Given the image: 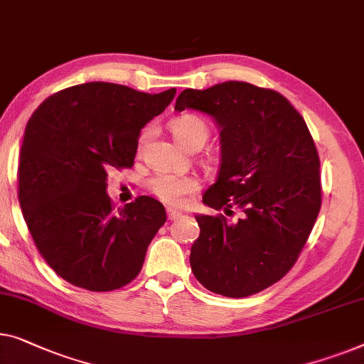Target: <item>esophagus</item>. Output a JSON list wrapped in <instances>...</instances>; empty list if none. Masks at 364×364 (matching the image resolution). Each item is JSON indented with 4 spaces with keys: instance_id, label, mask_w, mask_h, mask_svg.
Here are the masks:
<instances>
[{
    "instance_id": "34e87169",
    "label": "esophagus",
    "mask_w": 364,
    "mask_h": 364,
    "mask_svg": "<svg viewBox=\"0 0 364 364\" xmlns=\"http://www.w3.org/2000/svg\"><path fill=\"white\" fill-rule=\"evenodd\" d=\"M181 212L178 210H173V208H167V218L169 220H177L178 217H181Z\"/></svg>"
}]
</instances>
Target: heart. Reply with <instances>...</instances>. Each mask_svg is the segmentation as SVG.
<instances>
[{
	"label": "heart",
	"instance_id": "1",
	"mask_svg": "<svg viewBox=\"0 0 364 364\" xmlns=\"http://www.w3.org/2000/svg\"><path fill=\"white\" fill-rule=\"evenodd\" d=\"M171 131L176 136V139L187 149H193V147L205 144L208 139V126L205 121L197 117V114H181V117L173 118L171 121ZM151 136V128H146L141 131L138 139V151H141L147 143ZM200 183L193 176H177V173H156L154 177L149 178L147 182V188L159 198L161 202L172 207H178L186 202L188 195L197 192Z\"/></svg>",
	"mask_w": 364,
	"mask_h": 364
}]
</instances>
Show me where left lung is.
Wrapping results in <instances>:
<instances>
[{
	"mask_svg": "<svg viewBox=\"0 0 364 364\" xmlns=\"http://www.w3.org/2000/svg\"><path fill=\"white\" fill-rule=\"evenodd\" d=\"M186 108L220 128L221 164L203 203L243 213L236 223L195 217L192 272L220 296H252L281 281L307 243L322 205L317 147L302 114L269 88L233 80L187 88L176 102L177 112Z\"/></svg>",
	"mask_w": 364,
	"mask_h": 364,
	"instance_id": "obj_1",
	"label": "left lung"
}]
</instances>
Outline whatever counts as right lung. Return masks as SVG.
Returning <instances> with one entry per match:
<instances>
[{
    "mask_svg": "<svg viewBox=\"0 0 364 364\" xmlns=\"http://www.w3.org/2000/svg\"><path fill=\"white\" fill-rule=\"evenodd\" d=\"M176 88L144 93L88 82L42 102L26 124L18 197L26 225L47 264L93 292L124 287L143 267L166 208L141 195L114 210L112 169L133 167L141 129L161 114Z\"/></svg>",
    "mask_w": 364,
    "mask_h": 364,
    "instance_id": "1",
    "label": "right lung"
}]
</instances>
